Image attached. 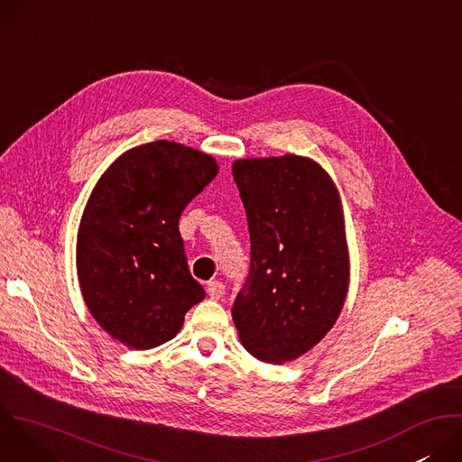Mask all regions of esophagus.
Wrapping results in <instances>:
<instances>
[{
  "label": "esophagus",
  "instance_id": "obj_1",
  "mask_svg": "<svg viewBox=\"0 0 462 462\" xmlns=\"http://www.w3.org/2000/svg\"><path fill=\"white\" fill-rule=\"evenodd\" d=\"M207 292H208L210 298L219 300V298L225 296V285L221 282H210L208 287H207Z\"/></svg>",
  "mask_w": 462,
  "mask_h": 462
}]
</instances>
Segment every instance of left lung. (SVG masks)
<instances>
[{"label":"left lung","mask_w":462,"mask_h":462,"mask_svg":"<svg viewBox=\"0 0 462 462\" xmlns=\"http://www.w3.org/2000/svg\"><path fill=\"white\" fill-rule=\"evenodd\" d=\"M250 232V271L232 318L245 349L283 364L337 323L349 287L338 189L312 159H241L232 166Z\"/></svg>","instance_id":"1"}]
</instances>
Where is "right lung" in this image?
Listing matches in <instances>:
<instances>
[{
    "instance_id": "add662e5",
    "label": "right lung",
    "mask_w": 462,
    "mask_h": 462,
    "mask_svg": "<svg viewBox=\"0 0 462 462\" xmlns=\"http://www.w3.org/2000/svg\"><path fill=\"white\" fill-rule=\"evenodd\" d=\"M217 171L212 155L155 141L122 153L89 195L77 237L80 291L97 323L129 349L171 340L205 300L179 219Z\"/></svg>"
}]
</instances>
